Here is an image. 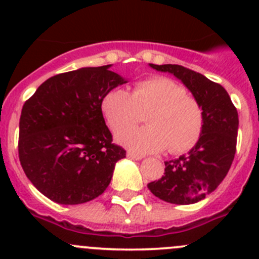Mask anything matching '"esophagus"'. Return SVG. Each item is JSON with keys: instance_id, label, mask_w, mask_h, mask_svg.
Here are the masks:
<instances>
[{"instance_id": "34e87169", "label": "esophagus", "mask_w": 259, "mask_h": 259, "mask_svg": "<svg viewBox=\"0 0 259 259\" xmlns=\"http://www.w3.org/2000/svg\"><path fill=\"white\" fill-rule=\"evenodd\" d=\"M127 157L131 158V159H135V161H141L143 159V155H139L134 152H127Z\"/></svg>"}]
</instances>
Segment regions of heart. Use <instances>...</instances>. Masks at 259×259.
Listing matches in <instances>:
<instances>
[{"label": "heart", "mask_w": 259, "mask_h": 259, "mask_svg": "<svg viewBox=\"0 0 259 259\" xmlns=\"http://www.w3.org/2000/svg\"><path fill=\"white\" fill-rule=\"evenodd\" d=\"M102 113L113 130L134 124L146 114L145 127L123 128L115 134L119 144L132 152H187L202 132L203 113L200 102L175 80L155 76L135 84L131 93L113 89L102 100Z\"/></svg>", "instance_id": "1"}]
</instances>
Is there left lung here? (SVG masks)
<instances>
[{"label": "left lung", "mask_w": 259, "mask_h": 259, "mask_svg": "<svg viewBox=\"0 0 259 259\" xmlns=\"http://www.w3.org/2000/svg\"><path fill=\"white\" fill-rule=\"evenodd\" d=\"M179 79L200 102L202 132L188 154L164 162V175L148 184L155 197L175 205L203 200L223 182L236 153L239 115L227 91L206 76L179 65H153Z\"/></svg>", "instance_id": "left-lung-1"}]
</instances>
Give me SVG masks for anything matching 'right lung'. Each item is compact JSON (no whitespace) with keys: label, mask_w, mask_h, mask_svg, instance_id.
Listing matches in <instances>:
<instances>
[{"label":"right lung","mask_w":259,"mask_h":259,"mask_svg":"<svg viewBox=\"0 0 259 259\" xmlns=\"http://www.w3.org/2000/svg\"><path fill=\"white\" fill-rule=\"evenodd\" d=\"M111 65L52 76L26 104L19 120V159L38 192L62 205L98 197L125 150L113 144L101 104L127 80Z\"/></svg>","instance_id":"right-lung-1"}]
</instances>
